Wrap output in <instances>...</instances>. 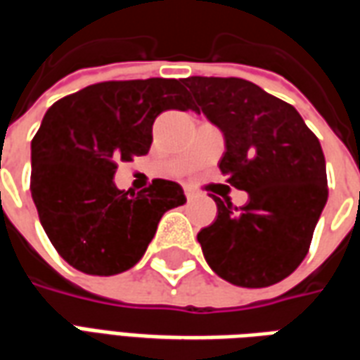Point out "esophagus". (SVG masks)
<instances>
[{
	"mask_svg": "<svg viewBox=\"0 0 360 360\" xmlns=\"http://www.w3.org/2000/svg\"><path fill=\"white\" fill-rule=\"evenodd\" d=\"M196 195H198V193H196L195 188L185 187V196H187V200H193V198H196Z\"/></svg>",
	"mask_w": 360,
	"mask_h": 360,
	"instance_id": "34e87169",
	"label": "esophagus"
}]
</instances>
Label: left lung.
<instances>
[{
  "label": "left lung",
  "instance_id": "left-lung-1",
  "mask_svg": "<svg viewBox=\"0 0 360 360\" xmlns=\"http://www.w3.org/2000/svg\"><path fill=\"white\" fill-rule=\"evenodd\" d=\"M193 111L224 133L219 169L249 202L218 204V218L198 233L204 258L233 285L268 287L285 279L309 252L328 200L320 142L299 111L245 81L188 77Z\"/></svg>",
  "mask_w": 360,
  "mask_h": 360
}]
</instances>
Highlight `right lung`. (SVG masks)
Returning <instances> with one entry per match:
<instances>
[{
  "label": "right lung",
  "instance_id": "obj_1",
  "mask_svg": "<svg viewBox=\"0 0 360 360\" xmlns=\"http://www.w3.org/2000/svg\"><path fill=\"white\" fill-rule=\"evenodd\" d=\"M185 79L108 81L65 96L46 111L30 144V193L44 231L63 260L92 276L133 268L183 188L152 181L134 196L113 183L117 162L148 154L165 110H193Z\"/></svg>",
  "mask_w": 360,
  "mask_h": 360
}]
</instances>
